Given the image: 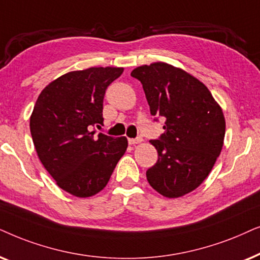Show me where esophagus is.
<instances>
[{"instance_id": "34e87169", "label": "esophagus", "mask_w": 260, "mask_h": 260, "mask_svg": "<svg viewBox=\"0 0 260 260\" xmlns=\"http://www.w3.org/2000/svg\"><path fill=\"white\" fill-rule=\"evenodd\" d=\"M143 141V139L141 138H136V139H128V143H129L131 145H136V144H139Z\"/></svg>"}]
</instances>
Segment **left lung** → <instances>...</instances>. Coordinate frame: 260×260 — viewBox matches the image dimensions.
I'll use <instances>...</instances> for the list:
<instances>
[{"label":"left lung","mask_w":260,"mask_h":260,"mask_svg":"<svg viewBox=\"0 0 260 260\" xmlns=\"http://www.w3.org/2000/svg\"><path fill=\"white\" fill-rule=\"evenodd\" d=\"M131 76L143 84L154 120L165 119V132L150 141L158 160L146 171L147 181L162 196L181 197L208 177L221 153L222 109L202 82L170 64L143 65Z\"/></svg>","instance_id":"obj_1"}]
</instances>
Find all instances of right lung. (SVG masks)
Instances as JSON below:
<instances>
[{"instance_id": "add662e5", "label": "right lung", "mask_w": 260, "mask_h": 260, "mask_svg": "<svg viewBox=\"0 0 260 260\" xmlns=\"http://www.w3.org/2000/svg\"><path fill=\"white\" fill-rule=\"evenodd\" d=\"M123 68H89L51 82L38 98L29 127L38 157L57 185L71 195L101 191L127 150L126 137L92 131L103 123V99Z\"/></svg>"}]
</instances>
